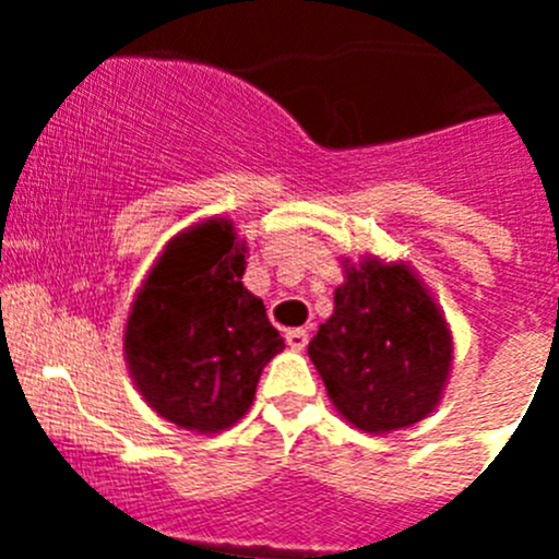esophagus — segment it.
<instances>
[{
  "mask_svg": "<svg viewBox=\"0 0 559 559\" xmlns=\"http://www.w3.org/2000/svg\"><path fill=\"white\" fill-rule=\"evenodd\" d=\"M286 346H289L292 352H302V348L308 346V332L306 330H289L286 332Z\"/></svg>",
  "mask_w": 559,
  "mask_h": 559,
  "instance_id": "obj_1",
  "label": "esophagus"
}]
</instances>
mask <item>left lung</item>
Masks as SVG:
<instances>
[{"label":"left lung","instance_id":"obj_1","mask_svg":"<svg viewBox=\"0 0 559 559\" xmlns=\"http://www.w3.org/2000/svg\"><path fill=\"white\" fill-rule=\"evenodd\" d=\"M337 414L384 436L436 411L454 362V337L408 262L343 259L335 311L308 343Z\"/></svg>","mask_w":559,"mask_h":559}]
</instances>
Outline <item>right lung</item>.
Returning a JSON list of instances; mask_svg holds the SVG:
<instances>
[{"instance_id":"obj_1","label":"right lung","mask_w":559,"mask_h":559,"mask_svg":"<svg viewBox=\"0 0 559 559\" xmlns=\"http://www.w3.org/2000/svg\"><path fill=\"white\" fill-rule=\"evenodd\" d=\"M246 253L227 216L191 224L148 270L123 326V359L148 408L200 436L243 419L264 365L284 352L240 281Z\"/></svg>"}]
</instances>
